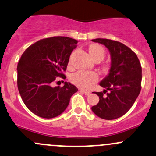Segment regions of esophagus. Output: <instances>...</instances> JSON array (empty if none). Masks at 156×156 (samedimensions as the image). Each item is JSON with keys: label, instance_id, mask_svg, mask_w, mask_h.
Returning <instances> with one entry per match:
<instances>
[{"label": "esophagus", "instance_id": "obj_1", "mask_svg": "<svg viewBox=\"0 0 156 156\" xmlns=\"http://www.w3.org/2000/svg\"><path fill=\"white\" fill-rule=\"evenodd\" d=\"M79 90H80V92H82V93H84V94H85V95H87V96H89V95L90 94V93H91V92H90V91L84 90H81V89H80Z\"/></svg>", "mask_w": 156, "mask_h": 156}]
</instances>
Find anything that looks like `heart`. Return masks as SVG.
<instances>
[{
    "instance_id": "obj_1",
    "label": "heart",
    "mask_w": 156,
    "mask_h": 156,
    "mask_svg": "<svg viewBox=\"0 0 156 156\" xmlns=\"http://www.w3.org/2000/svg\"><path fill=\"white\" fill-rule=\"evenodd\" d=\"M89 53L93 60H102L105 57V50L101 45L93 44L89 48ZM99 76L94 72L78 71L71 76V81L81 88H88L96 83Z\"/></svg>"
}]
</instances>
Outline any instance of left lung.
<instances>
[{"label":"left lung","instance_id":"1","mask_svg":"<svg viewBox=\"0 0 156 156\" xmlns=\"http://www.w3.org/2000/svg\"><path fill=\"white\" fill-rule=\"evenodd\" d=\"M92 41L108 48L111 62L109 73L99 83L105 90L93 93L99 101L91 109L101 119H117L128 112L140 93L141 66L135 53L121 42L99 38Z\"/></svg>","mask_w":156,"mask_h":156}]
</instances>
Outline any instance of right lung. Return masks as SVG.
Masks as SVG:
<instances>
[{
    "mask_svg": "<svg viewBox=\"0 0 156 156\" xmlns=\"http://www.w3.org/2000/svg\"><path fill=\"white\" fill-rule=\"evenodd\" d=\"M76 39L55 37L41 39L23 53L17 66L18 89L27 108L39 117L51 119L68 107L78 88L69 82L62 87H52L57 77L66 76L70 55L77 47Z\"/></svg>",
    "mask_w": 156,
    "mask_h": 156,
    "instance_id": "obj_1",
    "label": "right lung"
}]
</instances>
